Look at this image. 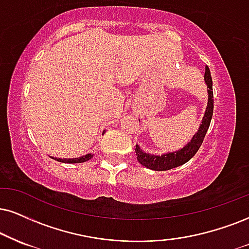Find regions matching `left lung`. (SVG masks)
Returning a JSON list of instances; mask_svg holds the SVG:
<instances>
[{
  "instance_id": "left-lung-1",
  "label": "left lung",
  "mask_w": 249,
  "mask_h": 249,
  "mask_svg": "<svg viewBox=\"0 0 249 249\" xmlns=\"http://www.w3.org/2000/svg\"><path fill=\"white\" fill-rule=\"evenodd\" d=\"M204 82L208 88V105L205 108V113L202 119L201 124H199L198 130L192 137L190 142H188L183 146L182 149L178 150V151L162 153L161 156L159 155H150L148 152H144L140 145L136 144V151L137 160L141 165L150 168L152 171H167L171 168L181 166L185 162L190 160L195 156V153L198 151L199 146L203 142L205 134H207L209 125L211 122L213 113V78H211L210 70L208 67H205L204 73Z\"/></svg>"
}]
</instances>
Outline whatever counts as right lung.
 Segmentation results:
<instances>
[{"label":"right lung","instance_id":"right-lung-1","mask_svg":"<svg viewBox=\"0 0 249 249\" xmlns=\"http://www.w3.org/2000/svg\"><path fill=\"white\" fill-rule=\"evenodd\" d=\"M105 133V131H104ZM93 157L92 153H88V155L82 156V157L78 158H56V157H51L52 159H55V160L60 161V162H67V164H78V162H84L90 160V159Z\"/></svg>","mask_w":249,"mask_h":249}]
</instances>
